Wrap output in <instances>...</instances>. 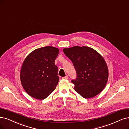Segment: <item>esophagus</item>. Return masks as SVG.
<instances>
[{"instance_id":"esophagus-1","label":"esophagus","mask_w":129,"mask_h":129,"mask_svg":"<svg viewBox=\"0 0 129 129\" xmlns=\"http://www.w3.org/2000/svg\"><path fill=\"white\" fill-rule=\"evenodd\" d=\"M63 79H65V80H68V79H69V77H68V75H66V76H65V77H63Z\"/></svg>"}]
</instances>
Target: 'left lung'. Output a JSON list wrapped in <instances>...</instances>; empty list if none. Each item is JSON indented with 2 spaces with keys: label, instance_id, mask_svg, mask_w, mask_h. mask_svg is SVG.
<instances>
[{
  "label": "left lung",
  "instance_id": "1",
  "mask_svg": "<svg viewBox=\"0 0 129 129\" xmlns=\"http://www.w3.org/2000/svg\"><path fill=\"white\" fill-rule=\"evenodd\" d=\"M77 71V78L72 80L75 91L88 99L97 96L105 87L108 69L104 57L96 50L87 46L64 48Z\"/></svg>",
  "mask_w": 129,
  "mask_h": 129
}]
</instances>
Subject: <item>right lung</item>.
Returning a JSON list of instances; mask_svg holds the SVG:
<instances>
[{
    "label": "right lung",
    "instance_id": "add662e5",
    "mask_svg": "<svg viewBox=\"0 0 129 129\" xmlns=\"http://www.w3.org/2000/svg\"><path fill=\"white\" fill-rule=\"evenodd\" d=\"M59 51L56 47L46 46L34 50L26 57L21 69L20 80L30 96L43 100L54 91L59 80L55 64Z\"/></svg>",
    "mask_w": 129,
    "mask_h": 129
}]
</instances>
